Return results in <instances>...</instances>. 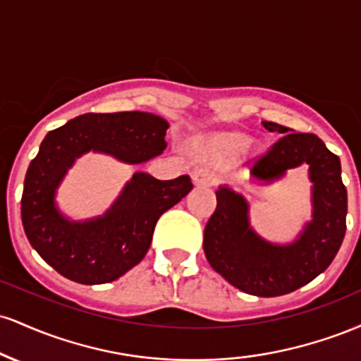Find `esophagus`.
<instances>
[{
	"instance_id": "34e87169",
	"label": "esophagus",
	"mask_w": 361,
	"mask_h": 361,
	"mask_svg": "<svg viewBox=\"0 0 361 361\" xmlns=\"http://www.w3.org/2000/svg\"><path fill=\"white\" fill-rule=\"evenodd\" d=\"M193 183L197 186H212L215 181H217V176H215L214 171L207 168H198L193 171Z\"/></svg>"
}]
</instances>
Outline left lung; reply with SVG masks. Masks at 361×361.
I'll return each mask as SVG.
<instances>
[{"label":"left lung","mask_w":361,"mask_h":361,"mask_svg":"<svg viewBox=\"0 0 361 361\" xmlns=\"http://www.w3.org/2000/svg\"><path fill=\"white\" fill-rule=\"evenodd\" d=\"M263 127L281 137L252 163V178L271 183L287 169L309 164L312 221L293 243H270L250 226L246 198L229 186H219L217 209L204 231V251L210 267L235 288L279 297L312 281L334 259L346 233L348 197L339 157L317 135L295 134L275 122H263Z\"/></svg>","instance_id":"1"}]
</instances>
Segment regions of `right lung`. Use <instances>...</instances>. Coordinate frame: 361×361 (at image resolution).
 Listing matches in <instances>:
<instances>
[{"label": "right lung", "instance_id": "right-lung-1", "mask_svg": "<svg viewBox=\"0 0 361 361\" xmlns=\"http://www.w3.org/2000/svg\"><path fill=\"white\" fill-rule=\"evenodd\" d=\"M169 123L147 111L85 114L51 130L25 176L22 222L32 247L57 273L82 285L117 280L142 261L157 219L193 188L188 175L161 181L134 173L102 217L71 221L56 190L78 157L94 151L140 164L166 149Z\"/></svg>", "mask_w": 361, "mask_h": 361}]
</instances>
